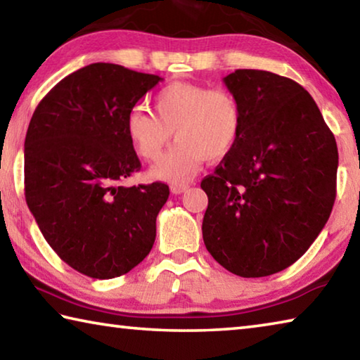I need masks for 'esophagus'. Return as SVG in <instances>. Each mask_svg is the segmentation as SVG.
Wrapping results in <instances>:
<instances>
[{
	"mask_svg": "<svg viewBox=\"0 0 360 360\" xmlns=\"http://www.w3.org/2000/svg\"><path fill=\"white\" fill-rule=\"evenodd\" d=\"M187 188H188L187 184H173V186H172V192H173L174 195H179V193H182V192H186Z\"/></svg>",
	"mask_w": 360,
	"mask_h": 360,
	"instance_id": "34e87169",
	"label": "esophagus"
}]
</instances>
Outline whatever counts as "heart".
<instances>
[{"label":"heart","instance_id":"obj_1","mask_svg":"<svg viewBox=\"0 0 360 360\" xmlns=\"http://www.w3.org/2000/svg\"><path fill=\"white\" fill-rule=\"evenodd\" d=\"M154 112L133 109L127 117V135L139 157L157 162L174 131L178 143L150 169L155 179L184 182L205 160H222L238 143L243 111L227 89L173 82L154 96Z\"/></svg>","mask_w":360,"mask_h":360}]
</instances>
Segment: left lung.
I'll return each instance as SVG.
<instances>
[{"mask_svg":"<svg viewBox=\"0 0 360 360\" xmlns=\"http://www.w3.org/2000/svg\"><path fill=\"white\" fill-rule=\"evenodd\" d=\"M224 84L243 125L233 150L202 181L203 241L225 270L262 278L297 262L324 229L338 149L311 95L292 79L236 70Z\"/></svg>","mask_w":360,"mask_h":360,"instance_id":"left-lung-1","label":"left lung"}]
</instances>
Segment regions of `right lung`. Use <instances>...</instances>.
<instances>
[{
    "label": "right lung",
    "mask_w": 360,
    "mask_h": 360,
    "mask_svg": "<svg viewBox=\"0 0 360 360\" xmlns=\"http://www.w3.org/2000/svg\"><path fill=\"white\" fill-rule=\"evenodd\" d=\"M162 81L114 63L62 79L34 109L25 138V198L42 236L85 276L125 275L150 252L163 182L125 187L141 163L127 135L133 106Z\"/></svg>",
    "instance_id": "1"
}]
</instances>
